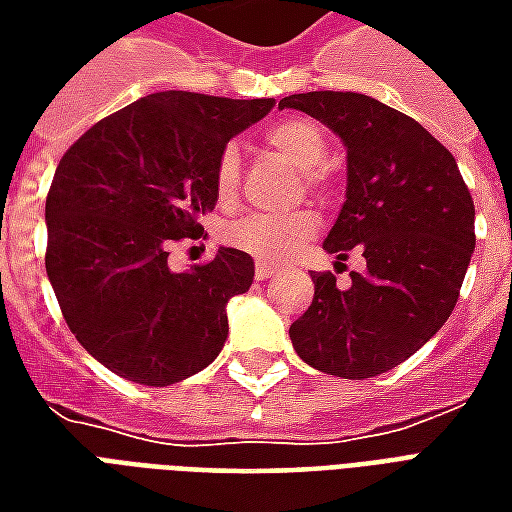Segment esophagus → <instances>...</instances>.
I'll return each mask as SVG.
<instances>
[{
  "instance_id": "obj_1",
  "label": "esophagus",
  "mask_w": 512,
  "mask_h": 512,
  "mask_svg": "<svg viewBox=\"0 0 512 512\" xmlns=\"http://www.w3.org/2000/svg\"><path fill=\"white\" fill-rule=\"evenodd\" d=\"M255 277L263 282V279L274 277V266H268V263H257L255 266Z\"/></svg>"
}]
</instances>
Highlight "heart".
I'll return each mask as SVG.
<instances>
[{
  "label": "heart",
  "mask_w": 512,
  "mask_h": 512,
  "mask_svg": "<svg viewBox=\"0 0 512 512\" xmlns=\"http://www.w3.org/2000/svg\"><path fill=\"white\" fill-rule=\"evenodd\" d=\"M266 145L285 158L288 164L301 169L304 186L318 194H332V180L326 172L329 164V139L310 117H285L268 126ZM241 189V153L235 145H224L213 161V194L219 205H230ZM321 227L318 213L310 208H299L290 213H249L224 227V241L252 255L260 263H282L299 246L315 238Z\"/></svg>",
  "instance_id": "b5f03b06"
}]
</instances>
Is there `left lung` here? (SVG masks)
<instances>
[{
    "label": "left lung",
    "instance_id": "left-lung-1",
    "mask_svg": "<svg viewBox=\"0 0 512 512\" xmlns=\"http://www.w3.org/2000/svg\"><path fill=\"white\" fill-rule=\"evenodd\" d=\"M301 109L348 147V197L326 252L367 268L337 288L312 274L315 299L290 326L296 354L340 378H373L417 354L455 310L474 249V200L455 158L414 117L362 93H299Z\"/></svg>",
    "mask_w": 512,
    "mask_h": 512
}]
</instances>
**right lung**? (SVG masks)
Listing matches in <instances>:
<instances>
[{"label":"right lung","instance_id":"1","mask_svg":"<svg viewBox=\"0 0 512 512\" xmlns=\"http://www.w3.org/2000/svg\"><path fill=\"white\" fill-rule=\"evenodd\" d=\"M274 98L167 90L98 120L57 164L46 197V274L84 351L147 386L200 373L227 340V301L255 263L219 249L172 274L169 246L200 238L213 211V161Z\"/></svg>","mask_w":512,"mask_h":512}]
</instances>
